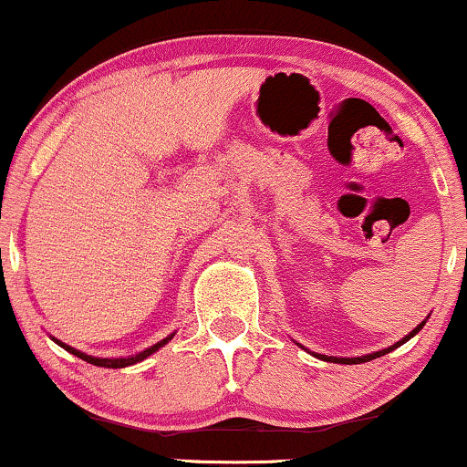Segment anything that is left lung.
<instances>
[{
  "mask_svg": "<svg viewBox=\"0 0 467 467\" xmlns=\"http://www.w3.org/2000/svg\"><path fill=\"white\" fill-rule=\"evenodd\" d=\"M427 318H430V317H427ZM427 318H425V321H420L419 325H417V327H414L412 331H410V334H408V336H404V337H401V340L400 342H395V344H391V347H389V348H382V350H376V353H368V355H361V357H327V355H315V353H312V355H315V357H318V359H323V361H331V363H347V366H355V363H366V361H372V359H376V357H382V355H387V353H391V350H395V348H400L401 347V344H406L408 340H410V337H414V336H417L419 334V331L420 329H423V325L427 323ZM297 347H302V344H297ZM304 348V347H302Z\"/></svg>",
  "mask_w": 467,
  "mask_h": 467,
  "instance_id": "left-lung-1",
  "label": "left lung"
}]
</instances>
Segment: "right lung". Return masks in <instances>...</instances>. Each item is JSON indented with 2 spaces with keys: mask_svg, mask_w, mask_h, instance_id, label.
<instances>
[{
  "mask_svg": "<svg viewBox=\"0 0 467 467\" xmlns=\"http://www.w3.org/2000/svg\"><path fill=\"white\" fill-rule=\"evenodd\" d=\"M176 336V331L174 334H170L168 337H163V340H159L157 344H152V347H149V348H144L142 353H136V355H130V357H93V355H87V353H82V350H78V348H74V347H69V344H66V342H61V340H57V337H53V340L59 344L61 348H66L67 353H72V355H76L78 357V359H82V361H87V363H93V366H98V368H127V366H133V363H140V361H144L146 357H150L152 353H157L159 348L161 347H165V344H168L171 337Z\"/></svg>",
  "mask_w": 467,
  "mask_h": 467,
  "instance_id": "add662e5",
  "label": "right lung"
}]
</instances>
